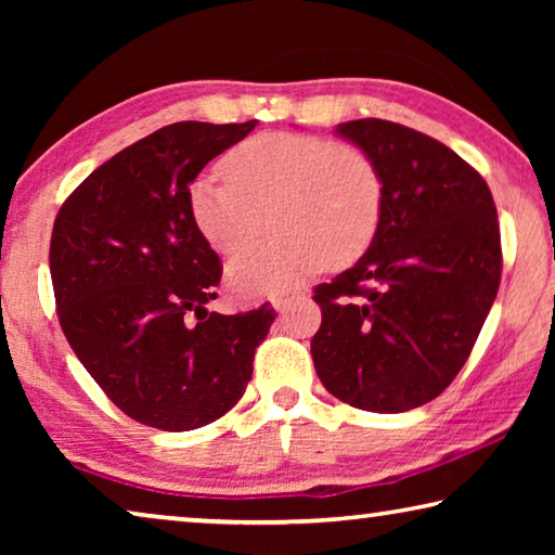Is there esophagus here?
Wrapping results in <instances>:
<instances>
[{
  "label": "esophagus",
  "instance_id": "1",
  "mask_svg": "<svg viewBox=\"0 0 555 555\" xmlns=\"http://www.w3.org/2000/svg\"><path fill=\"white\" fill-rule=\"evenodd\" d=\"M294 300H298V294H276V296H271V306H274L276 311H286Z\"/></svg>",
  "mask_w": 555,
  "mask_h": 555
}]
</instances>
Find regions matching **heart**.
<instances>
[{"label":"heart","instance_id":"obj_1","mask_svg":"<svg viewBox=\"0 0 555 555\" xmlns=\"http://www.w3.org/2000/svg\"><path fill=\"white\" fill-rule=\"evenodd\" d=\"M222 176L191 185L188 208L212 249L230 255L264 228L279 234L249 244L228 264V281L247 296L281 294L321 271L345 267L377 237L384 183L367 152L325 137L271 131L222 158Z\"/></svg>","mask_w":555,"mask_h":555}]
</instances>
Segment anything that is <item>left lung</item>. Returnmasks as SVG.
I'll list each match as a JSON object with an SVG mask.
<instances>
[{
	"instance_id": "1",
	"label": "left lung",
	"mask_w": 555,
	"mask_h": 555,
	"mask_svg": "<svg viewBox=\"0 0 555 555\" xmlns=\"http://www.w3.org/2000/svg\"><path fill=\"white\" fill-rule=\"evenodd\" d=\"M384 183L377 237L352 269L315 286L311 354L323 387L354 409L401 413L463 370L502 279L490 188L453 149L387 119L337 125Z\"/></svg>"
}]
</instances>
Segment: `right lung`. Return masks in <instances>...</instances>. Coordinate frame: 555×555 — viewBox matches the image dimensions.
<instances>
[{"mask_svg": "<svg viewBox=\"0 0 555 555\" xmlns=\"http://www.w3.org/2000/svg\"><path fill=\"white\" fill-rule=\"evenodd\" d=\"M244 125L176 121L121 149L61 205L51 279L65 337L109 401L139 424L193 430L224 416L251 379L276 311L210 313L222 264L188 193Z\"/></svg>", "mask_w": 555, "mask_h": 555, "instance_id": "1", "label": "right lung"}]
</instances>
